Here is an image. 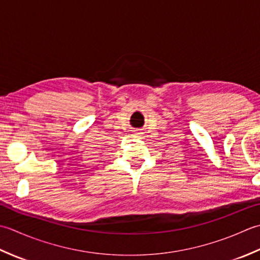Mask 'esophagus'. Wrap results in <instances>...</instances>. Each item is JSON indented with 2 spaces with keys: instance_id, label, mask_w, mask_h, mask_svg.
Here are the masks:
<instances>
[{
  "instance_id": "esophagus-1",
  "label": "esophagus",
  "mask_w": 260,
  "mask_h": 260,
  "mask_svg": "<svg viewBox=\"0 0 260 260\" xmlns=\"http://www.w3.org/2000/svg\"><path fill=\"white\" fill-rule=\"evenodd\" d=\"M141 132H139V131H136L135 132V134L134 135H132V136H134V138H141Z\"/></svg>"
}]
</instances>
